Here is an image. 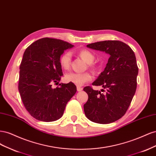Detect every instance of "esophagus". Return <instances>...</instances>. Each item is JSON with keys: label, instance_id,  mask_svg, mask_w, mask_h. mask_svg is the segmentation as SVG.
Segmentation results:
<instances>
[{"label": "esophagus", "instance_id": "34e87169", "mask_svg": "<svg viewBox=\"0 0 156 156\" xmlns=\"http://www.w3.org/2000/svg\"><path fill=\"white\" fill-rule=\"evenodd\" d=\"M77 91L78 92H80V91H81L82 90H83V88L82 87H77Z\"/></svg>", "mask_w": 156, "mask_h": 156}]
</instances>
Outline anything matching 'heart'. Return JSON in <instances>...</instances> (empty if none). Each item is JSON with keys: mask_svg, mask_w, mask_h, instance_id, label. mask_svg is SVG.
<instances>
[{"mask_svg": "<svg viewBox=\"0 0 156 156\" xmlns=\"http://www.w3.org/2000/svg\"><path fill=\"white\" fill-rule=\"evenodd\" d=\"M77 55L83 59L88 64V67L91 69H96V65L93 62L95 59V56L87 49H81L77 51ZM71 61H72V54L70 52H65L60 56L59 58V63L61 68L64 69H68L70 66ZM92 77L88 72L85 73H75L69 72L65 75L64 81L66 83H72L75 85L81 86L85 83L90 81Z\"/></svg>", "mask_w": 156, "mask_h": 156, "instance_id": "1", "label": "heart"}]
</instances>
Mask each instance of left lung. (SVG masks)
Wrapping results in <instances>:
<instances>
[{"instance_id":"8db88e82","label":"left lung","mask_w":156,"mask_h":156,"mask_svg":"<svg viewBox=\"0 0 156 156\" xmlns=\"http://www.w3.org/2000/svg\"><path fill=\"white\" fill-rule=\"evenodd\" d=\"M87 47L110 55L104 71L92 83L101 86V92L85 87L88 99L84 105L88 119L98 124H110L123 116L129 108L136 88L139 68L134 52L119 40L98 41ZM106 91L104 90V89Z\"/></svg>"}]
</instances>
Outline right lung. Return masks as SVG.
<instances>
[{
    "label": "right lung",
    "mask_w": 156,
    "mask_h": 156,
    "mask_svg": "<svg viewBox=\"0 0 156 156\" xmlns=\"http://www.w3.org/2000/svg\"><path fill=\"white\" fill-rule=\"evenodd\" d=\"M73 45L62 40L44 37L26 49L20 64L18 89L27 111L36 120L60 119L66 105L77 92L73 83L59 84L62 76L59 58Z\"/></svg>",
    "instance_id": "1"
}]
</instances>
